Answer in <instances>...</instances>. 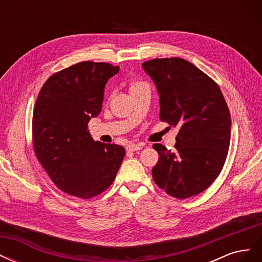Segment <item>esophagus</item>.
Listing matches in <instances>:
<instances>
[{"instance_id": "34e87169", "label": "esophagus", "mask_w": 262, "mask_h": 262, "mask_svg": "<svg viewBox=\"0 0 262 262\" xmlns=\"http://www.w3.org/2000/svg\"><path fill=\"white\" fill-rule=\"evenodd\" d=\"M143 145H144V144H142V143H139V144H129L128 146H126V149L131 150V152H136V150L142 149V147H143Z\"/></svg>"}]
</instances>
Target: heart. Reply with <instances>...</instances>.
Segmentation results:
<instances>
[{"label": "heart", "instance_id": "obj_1", "mask_svg": "<svg viewBox=\"0 0 262 262\" xmlns=\"http://www.w3.org/2000/svg\"><path fill=\"white\" fill-rule=\"evenodd\" d=\"M144 85H146L144 82L138 81V80H132V81H130V83H129V86H130V92L136 91L137 89H139V87H141V86H144Z\"/></svg>", "mask_w": 262, "mask_h": 262}]
</instances>
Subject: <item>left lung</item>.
I'll use <instances>...</instances> for the list:
<instances>
[{
  "instance_id": "left-lung-1",
  "label": "left lung",
  "mask_w": 262,
  "mask_h": 262,
  "mask_svg": "<svg viewBox=\"0 0 262 262\" xmlns=\"http://www.w3.org/2000/svg\"><path fill=\"white\" fill-rule=\"evenodd\" d=\"M160 94V118L178 125L176 150L154 144L156 185L177 199L196 195L217 178L231 142V114L219 85L192 63L180 58L142 63Z\"/></svg>"
}]
</instances>
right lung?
Instances as JSON below:
<instances>
[{
  "instance_id": "add662e5",
  "label": "right lung",
  "mask_w": 262,
  "mask_h": 262,
  "mask_svg": "<svg viewBox=\"0 0 262 262\" xmlns=\"http://www.w3.org/2000/svg\"><path fill=\"white\" fill-rule=\"evenodd\" d=\"M119 67L84 61L52 74L33 114V146L39 163L63 192L91 199L113 184L125 150L94 141L87 131L101 112L107 81Z\"/></svg>"
}]
</instances>
